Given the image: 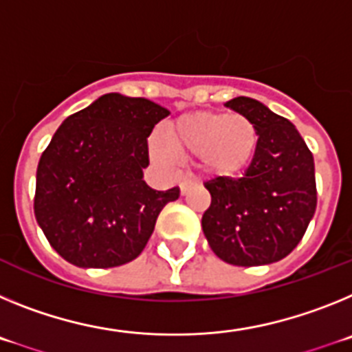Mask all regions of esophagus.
Returning <instances> with one entry per match:
<instances>
[{"mask_svg": "<svg viewBox=\"0 0 352 352\" xmlns=\"http://www.w3.org/2000/svg\"><path fill=\"white\" fill-rule=\"evenodd\" d=\"M195 185V178L192 176V174H186V176H183L182 182H179V190H182V194H188V190H190L192 186Z\"/></svg>", "mask_w": 352, "mask_h": 352, "instance_id": "34e87169", "label": "esophagus"}]
</instances>
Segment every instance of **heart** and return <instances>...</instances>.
<instances>
[{
    "label": "heart",
    "mask_w": 352,
    "mask_h": 352,
    "mask_svg": "<svg viewBox=\"0 0 352 352\" xmlns=\"http://www.w3.org/2000/svg\"><path fill=\"white\" fill-rule=\"evenodd\" d=\"M166 144L183 158H197L217 176H234L248 166L257 149V130L241 114L195 111L166 126Z\"/></svg>",
    "instance_id": "1"
}]
</instances>
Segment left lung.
Wrapping results in <instances>:
<instances>
[{
    "instance_id": "left-lung-1",
    "label": "left lung",
    "mask_w": 352,
    "mask_h": 352,
    "mask_svg": "<svg viewBox=\"0 0 352 352\" xmlns=\"http://www.w3.org/2000/svg\"><path fill=\"white\" fill-rule=\"evenodd\" d=\"M226 107L252 121L259 138L243 178L204 183L211 194L204 236L211 250L234 266L276 263L296 248L316 213L312 151L291 121L261 102L236 96Z\"/></svg>"
}]
</instances>
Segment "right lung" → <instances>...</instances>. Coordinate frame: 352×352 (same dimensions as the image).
Masks as SVG:
<instances>
[{
  "mask_svg": "<svg viewBox=\"0 0 352 352\" xmlns=\"http://www.w3.org/2000/svg\"><path fill=\"white\" fill-rule=\"evenodd\" d=\"M169 111L146 98L107 93L56 130L36 169L35 217L65 261L114 268L144 250L162 208L179 188L142 179L148 138Z\"/></svg>",
  "mask_w": 352,
  "mask_h": 352,
  "instance_id": "1",
  "label": "right lung"
}]
</instances>
